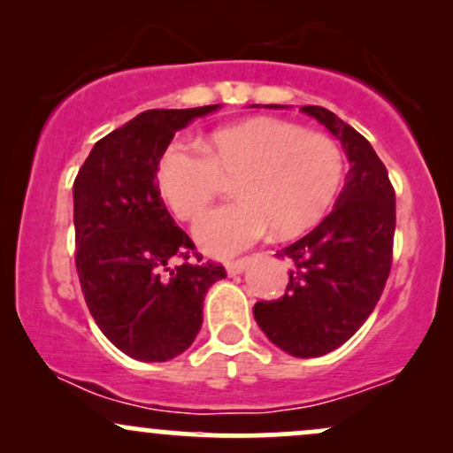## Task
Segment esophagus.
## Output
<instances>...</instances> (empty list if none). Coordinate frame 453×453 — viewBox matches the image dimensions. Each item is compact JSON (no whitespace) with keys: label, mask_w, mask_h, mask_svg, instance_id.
<instances>
[{"label":"esophagus","mask_w":453,"mask_h":453,"mask_svg":"<svg viewBox=\"0 0 453 453\" xmlns=\"http://www.w3.org/2000/svg\"><path fill=\"white\" fill-rule=\"evenodd\" d=\"M247 266H249V259L242 257V259H236V262L227 264L226 270H227V274H230V277H234V274H242L244 270H247Z\"/></svg>","instance_id":"34e87169"}]
</instances>
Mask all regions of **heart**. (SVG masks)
Returning a JSON list of instances; mask_svg holds the SVG:
<instances>
[{
	"label": "heart",
	"mask_w": 453,
	"mask_h": 453,
	"mask_svg": "<svg viewBox=\"0 0 453 453\" xmlns=\"http://www.w3.org/2000/svg\"><path fill=\"white\" fill-rule=\"evenodd\" d=\"M200 149L173 142L161 155L157 185L179 219L196 221L236 180L238 202L209 212L196 226L206 253L227 257L256 244L268 227L298 236L324 219L342 183L341 149L324 134L280 119H249L217 129Z\"/></svg>",
	"instance_id": "1"
}]
</instances>
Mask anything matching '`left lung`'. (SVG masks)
I'll return each instance as SVG.
<instances>
[{
  "instance_id": "8db88e82",
  "label": "left lung",
  "mask_w": 453,
  "mask_h": 453,
  "mask_svg": "<svg viewBox=\"0 0 453 453\" xmlns=\"http://www.w3.org/2000/svg\"><path fill=\"white\" fill-rule=\"evenodd\" d=\"M300 111L341 140L349 173L330 215L277 253L292 262L288 289L279 300L257 303L253 317L279 349L319 357L349 341L381 298L392 268L396 196L386 165L362 134L327 108Z\"/></svg>"
}]
</instances>
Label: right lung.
Masks as SVG:
<instances>
[{"label":"right lung","instance_id":"obj_1","mask_svg":"<svg viewBox=\"0 0 453 453\" xmlns=\"http://www.w3.org/2000/svg\"><path fill=\"white\" fill-rule=\"evenodd\" d=\"M217 108L140 112L97 140L74 180L76 270L85 303L104 336L134 360L180 356L200 332L206 292L226 279L219 264H176L196 247L155 183L174 134Z\"/></svg>","mask_w":453,"mask_h":453}]
</instances>
